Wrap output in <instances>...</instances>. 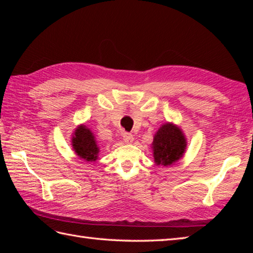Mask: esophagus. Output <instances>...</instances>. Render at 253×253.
<instances>
[{
	"label": "esophagus",
	"instance_id": "1",
	"mask_svg": "<svg viewBox=\"0 0 253 253\" xmlns=\"http://www.w3.org/2000/svg\"><path fill=\"white\" fill-rule=\"evenodd\" d=\"M123 140L126 143H131L133 141V136L129 132H124L123 135Z\"/></svg>",
	"mask_w": 253,
	"mask_h": 253
}]
</instances>
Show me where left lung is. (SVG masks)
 <instances>
[{"label":"left lung","mask_w":253,"mask_h":253,"mask_svg":"<svg viewBox=\"0 0 253 253\" xmlns=\"http://www.w3.org/2000/svg\"><path fill=\"white\" fill-rule=\"evenodd\" d=\"M187 147L184 132L178 126L166 123L153 137L152 149L157 165L169 166L182 158Z\"/></svg>","instance_id":"8db88e82"}]
</instances>
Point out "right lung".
<instances>
[{
  "label": "right lung",
  "mask_w": 253,
  "mask_h": 253,
  "mask_svg": "<svg viewBox=\"0 0 253 253\" xmlns=\"http://www.w3.org/2000/svg\"><path fill=\"white\" fill-rule=\"evenodd\" d=\"M72 146L78 157L87 162H94L98 159L99 147L95 137L84 125H79L73 133Z\"/></svg>",
  "instance_id": "add662e5"
}]
</instances>
